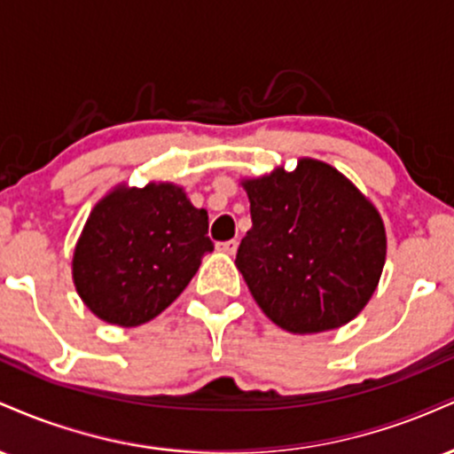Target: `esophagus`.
<instances>
[{
	"instance_id": "1",
	"label": "esophagus",
	"mask_w": 454,
	"mask_h": 454,
	"mask_svg": "<svg viewBox=\"0 0 454 454\" xmlns=\"http://www.w3.org/2000/svg\"><path fill=\"white\" fill-rule=\"evenodd\" d=\"M237 247H239V243L234 241V239H231V241H222V243H217V249H220V252H223V254H232L237 252Z\"/></svg>"
}]
</instances>
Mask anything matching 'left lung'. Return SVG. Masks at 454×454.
<instances>
[{
	"label": "left lung",
	"mask_w": 454,
	"mask_h": 454,
	"mask_svg": "<svg viewBox=\"0 0 454 454\" xmlns=\"http://www.w3.org/2000/svg\"><path fill=\"white\" fill-rule=\"evenodd\" d=\"M241 185L252 228L234 262L269 320L309 335L361 314L387 260V231L373 202L340 170L311 158Z\"/></svg>",
	"instance_id": "obj_1"
}]
</instances>
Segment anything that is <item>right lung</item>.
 <instances>
[{
	"instance_id": "obj_1",
	"label": "right lung",
	"mask_w": 454,
	"mask_h": 454,
	"mask_svg": "<svg viewBox=\"0 0 454 454\" xmlns=\"http://www.w3.org/2000/svg\"><path fill=\"white\" fill-rule=\"evenodd\" d=\"M207 232L209 215L181 185L119 184L98 200L76 241V293L108 325H145L184 293L213 252Z\"/></svg>"
}]
</instances>
